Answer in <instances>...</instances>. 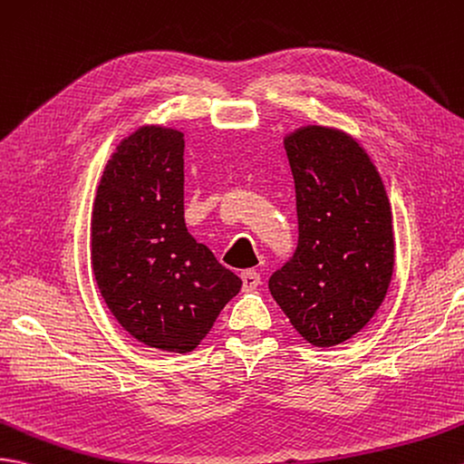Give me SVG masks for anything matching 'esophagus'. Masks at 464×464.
<instances>
[{"mask_svg": "<svg viewBox=\"0 0 464 464\" xmlns=\"http://www.w3.org/2000/svg\"><path fill=\"white\" fill-rule=\"evenodd\" d=\"M241 281H243V288L245 290H255L258 285H261V275L256 271H243L241 273Z\"/></svg>", "mask_w": 464, "mask_h": 464, "instance_id": "1", "label": "esophagus"}]
</instances>
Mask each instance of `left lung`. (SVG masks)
Wrapping results in <instances>:
<instances>
[{"label": "left lung", "instance_id": "left-lung-1", "mask_svg": "<svg viewBox=\"0 0 464 464\" xmlns=\"http://www.w3.org/2000/svg\"><path fill=\"white\" fill-rule=\"evenodd\" d=\"M285 150L298 245L268 288L308 343L338 346L368 324L390 288L392 206L378 169L352 136L304 126L285 138Z\"/></svg>", "mask_w": 464, "mask_h": 464}]
</instances>
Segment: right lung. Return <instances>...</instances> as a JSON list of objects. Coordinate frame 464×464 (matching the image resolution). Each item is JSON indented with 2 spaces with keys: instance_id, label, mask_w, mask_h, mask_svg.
Instances as JSON below:
<instances>
[{
  "instance_id": "add662e5",
  "label": "right lung",
  "mask_w": 464,
  "mask_h": 464,
  "mask_svg": "<svg viewBox=\"0 0 464 464\" xmlns=\"http://www.w3.org/2000/svg\"><path fill=\"white\" fill-rule=\"evenodd\" d=\"M183 134L142 126L104 168L92 209V271L106 306L150 348L186 353L241 290L183 219Z\"/></svg>"
}]
</instances>
